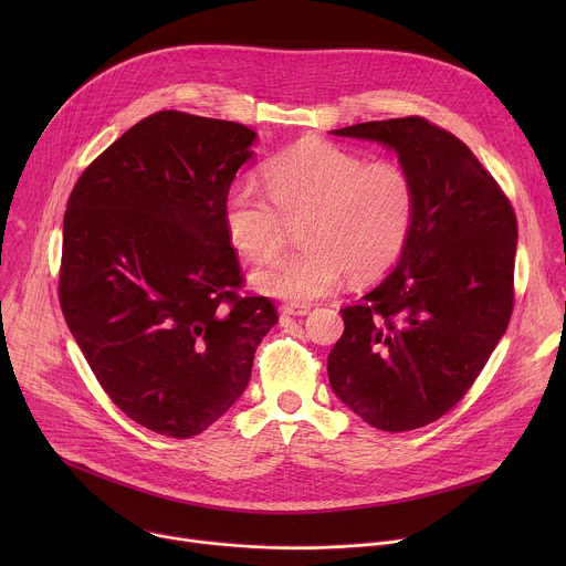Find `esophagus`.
<instances>
[{
  "mask_svg": "<svg viewBox=\"0 0 566 566\" xmlns=\"http://www.w3.org/2000/svg\"><path fill=\"white\" fill-rule=\"evenodd\" d=\"M308 311H311V306H306V304H295V302H291V304H284V306H282V315H295V317H302V315H308Z\"/></svg>",
  "mask_w": 566,
  "mask_h": 566,
  "instance_id": "1",
  "label": "esophagus"
}]
</instances>
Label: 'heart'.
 <instances>
[{"mask_svg": "<svg viewBox=\"0 0 566 566\" xmlns=\"http://www.w3.org/2000/svg\"><path fill=\"white\" fill-rule=\"evenodd\" d=\"M262 195L253 184H234L223 201V228L237 253L266 260L282 244L286 221L302 217L304 247L251 273L264 295L308 302L332 293L345 275L371 282L406 251L417 188L394 160H369L327 140H302L264 166Z\"/></svg>", "mask_w": 566, "mask_h": 566, "instance_id": "1", "label": "heart"}]
</instances>
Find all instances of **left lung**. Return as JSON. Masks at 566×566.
Masks as SVG:
<instances>
[{
  "label": "left lung",
  "mask_w": 566,
  "mask_h": 566,
  "mask_svg": "<svg viewBox=\"0 0 566 566\" xmlns=\"http://www.w3.org/2000/svg\"><path fill=\"white\" fill-rule=\"evenodd\" d=\"M380 143L417 188V219L396 269L360 304L329 354L334 394L385 432L452 410L506 334L517 219L474 154L419 116L334 129Z\"/></svg>",
  "instance_id": "8db88e82"
}]
</instances>
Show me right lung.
Returning <instances> with one entry per match:
<instances>
[{"instance_id":"1","label":"right lung","mask_w":566,"mask_h":566,"mask_svg":"<svg viewBox=\"0 0 566 566\" xmlns=\"http://www.w3.org/2000/svg\"><path fill=\"white\" fill-rule=\"evenodd\" d=\"M247 125L158 112L77 179L64 212L60 304L71 336L138 426L188 439L244 394L275 327L269 297H241L223 228Z\"/></svg>"}]
</instances>
